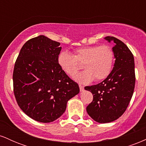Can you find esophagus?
<instances>
[{
	"mask_svg": "<svg viewBox=\"0 0 146 146\" xmlns=\"http://www.w3.org/2000/svg\"><path fill=\"white\" fill-rule=\"evenodd\" d=\"M79 87H80V91H83L84 89V86L81 84H79Z\"/></svg>",
	"mask_w": 146,
	"mask_h": 146,
	"instance_id": "esophagus-1",
	"label": "esophagus"
}]
</instances>
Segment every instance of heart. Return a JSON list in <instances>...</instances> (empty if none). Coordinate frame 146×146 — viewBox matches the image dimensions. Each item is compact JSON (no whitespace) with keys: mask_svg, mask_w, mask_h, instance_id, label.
Here are the masks:
<instances>
[{"mask_svg":"<svg viewBox=\"0 0 146 146\" xmlns=\"http://www.w3.org/2000/svg\"><path fill=\"white\" fill-rule=\"evenodd\" d=\"M115 61V53L108 45L88 46L78 48L73 55L62 51L58 55V63L61 69L70 77H73L80 69L86 71L75 76L80 82H89L94 80L100 82L105 80L111 73Z\"/></svg>","mask_w":146,"mask_h":146,"instance_id":"obj_1","label":"heart"}]
</instances>
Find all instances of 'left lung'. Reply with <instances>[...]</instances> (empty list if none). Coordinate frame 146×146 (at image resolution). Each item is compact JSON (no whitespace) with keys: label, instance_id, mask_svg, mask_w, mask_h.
Returning <instances> with one entry per match:
<instances>
[{"label":"left lung","instance_id":"8db88e82","mask_svg":"<svg viewBox=\"0 0 146 146\" xmlns=\"http://www.w3.org/2000/svg\"><path fill=\"white\" fill-rule=\"evenodd\" d=\"M105 39L113 41L115 62L111 73L103 82L86 86L93 95L86 107L89 116L99 123H109L124 113L130 103L135 84V61L132 52L123 42L113 36Z\"/></svg>","mask_w":146,"mask_h":146}]
</instances>
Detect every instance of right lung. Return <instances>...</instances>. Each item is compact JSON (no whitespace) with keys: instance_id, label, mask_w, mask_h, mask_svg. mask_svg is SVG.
Here are the masks:
<instances>
[{"instance_id":"obj_1","label":"right lung","mask_w":146,"mask_h":146,"mask_svg":"<svg viewBox=\"0 0 146 146\" xmlns=\"http://www.w3.org/2000/svg\"><path fill=\"white\" fill-rule=\"evenodd\" d=\"M60 42L44 36L31 38L21 49L13 73L14 93L24 113L37 121H55L80 88L58 63Z\"/></svg>"}]
</instances>
